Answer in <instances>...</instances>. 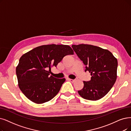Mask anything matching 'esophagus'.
I'll list each match as a JSON object with an SVG mask.
<instances>
[{"label": "esophagus", "instance_id": "obj_1", "mask_svg": "<svg viewBox=\"0 0 131 131\" xmlns=\"http://www.w3.org/2000/svg\"><path fill=\"white\" fill-rule=\"evenodd\" d=\"M68 80L70 82H74V80H72V79H70V78H68Z\"/></svg>", "mask_w": 131, "mask_h": 131}]
</instances>
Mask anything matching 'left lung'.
Listing matches in <instances>:
<instances>
[{
    "label": "left lung",
    "mask_w": 131,
    "mask_h": 131,
    "mask_svg": "<svg viewBox=\"0 0 131 131\" xmlns=\"http://www.w3.org/2000/svg\"><path fill=\"white\" fill-rule=\"evenodd\" d=\"M73 50L91 74V80L84 81L78 91L84 99L97 101L105 96L117 80L118 61L110 51L97 46L81 44L72 45Z\"/></svg>",
    "instance_id": "obj_1"
}]
</instances>
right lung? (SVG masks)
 Segmentation results:
<instances>
[{"mask_svg":"<svg viewBox=\"0 0 131 131\" xmlns=\"http://www.w3.org/2000/svg\"><path fill=\"white\" fill-rule=\"evenodd\" d=\"M73 54L74 51L69 46L54 44L39 46L24 54L16 68L21 91L36 104L50 101L66 81L65 78L50 76L51 68L56 67L65 56Z\"/></svg>","mask_w":131,"mask_h":131,"instance_id":"obj_1","label":"right lung"}]
</instances>
